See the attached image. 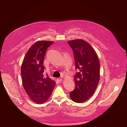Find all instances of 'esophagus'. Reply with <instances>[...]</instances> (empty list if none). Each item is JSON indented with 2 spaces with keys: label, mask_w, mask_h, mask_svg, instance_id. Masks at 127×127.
<instances>
[{
  "label": "esophagus",
  "mask_w": 127,
  "mask_h": 127,
  "mask_svg": "<svg viewBox=\"0 0 127 127\" xmlns=\"http://www.w3.org/2000/svg\"><path fill=\"white\" fill-rule=\"evenodd\" d=\"M57 80H58V82H61V81H62V79L61 78H58V79H57Z\"/></svg>",
  "instance_id": "34e87169"
}]
</instances>
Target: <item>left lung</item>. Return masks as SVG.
<instances>
[{"instance_id":"1","label":"left lung","mask_w":127,"mask_h":127,"mask_svg":"<svg viewBox=\"0 0 127 127\" xmlns=\"http://www.w3.org/2000/svg\"><path fill=\"white\" fill-rule=\"evenodd\" d=\"M74 54L76 69L74 76L76 87L70 92V98L77 103L88 100L97 87L100 78V62L91 45L81 39L68 42Z\"/></svg>"}]
</instances>
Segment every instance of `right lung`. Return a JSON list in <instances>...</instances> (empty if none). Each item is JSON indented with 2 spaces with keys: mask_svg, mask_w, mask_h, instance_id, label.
<instances>
[{
  "mask_svg": "<svg viewBox=\"0 0 127 127\" xmlns=\"http://www.w3.org/2000/svg\"><path fill=\"white\" fill-rule=\"evenodd\" d=\"M53 42L39 41L31 46L23 60L21 76L24 88L31 100L37 104L50 97L56 82L44 76L43 64L47 49Z\"/></svg>",
  "mask_w": 127,
  "mask_h": 127,
  "instance_id": "right-lung-1",
  "label": "right lung"
}]
</instances>
